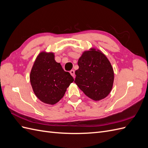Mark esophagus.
Wrapping results in <instances>:
<instances>
[{
    "label": "esophagus",
    "instance_id": "obj_1",
    "mask_svg": "<svg viewBox=\"0 0 148 148\" xmlns=\"http://www.w3.org/2000/svg\"><path fill=\"white\" fill-rule=\"evenodd\" d=\"M70 73L71 74V75L75 78V70H71V71H70Z\"/></svg>",
    "mask_w": 148,
    "mask_h": 148
}]
</instances>
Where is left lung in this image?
<instances>
[{
    "mask_svg": "<svg viewBox=\"0 0 148 148\" xmlns=\"http://www.w3.org/2000/svg\"><path fill=\"white\" fill-rule=\"evenodd\" d=\"M78 65L75 83L85 95L99 101L109 95L113 87L114 72L104 53L91 47L83 52Z\"/></svg>",
    "mask_w": 148,
    "mask_h": 148,
    "instance_id": "1",
    "label": "left lung"
}]
</instances>
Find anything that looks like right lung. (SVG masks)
Masks as SVG:
<instances>
[{"mask_svg":"<svg viewBox=\"0 0 148 148\" xmlns=\"http://www.w3.org/2000/svg\"><path fill=\"white\" fill-rule=\"evenodd\" d=\"M33 92L47 104L54 105L64 97L66 89L74 81L55 60L54 53L43 51L35 59L29 75Z\"/></svg>","mask_w":148,"mask_h":148,"instance_id":"right-lung-1","label":"right lung"}]
</instances>
